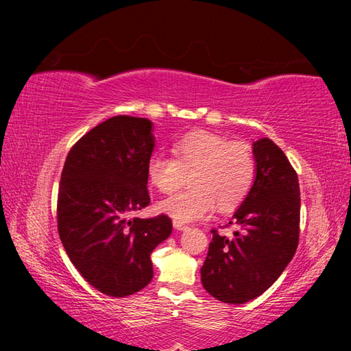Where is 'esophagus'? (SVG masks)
Returning <instances> with one entry per match:
<instances>
[{
  "mask_svg": "<svg viewBox=\"0 0 351 351\" xmlns=\"http://www.w3.org/2000/svg\"><path fill=\"white\" fill-rule=\"evenodd\" d=\"M173 228L175 229H178V230H185V229H187L189 226L187 225H184V223L182 221H173Z\"/></svg>",
  "mask_w": 351,
  "mask_h": 351,
  "instance_id": "esophagus-1",
  "label": "esophagus"
}]
</instances>
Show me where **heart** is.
<instances>
[{
  "instance_id": "obj_1",
  "label": "heart",
  "mask_w": 351,
  "mask_h": 351,
  "mask_svg": "<svg viewBox=\"0 0 351 351\" xmlns=\"http://www.w3.org/2000/svg\"><path fill=\"white\" fill-rule=\"evenodd\" d=\"M173 158L156 154L147 162V178L162 195L187 182L191 187L160 204V211L176 221L206 217L240 206L256 180V158L249 143L210 131H193L171 145Z\"/></svg>"
}]
</instances>
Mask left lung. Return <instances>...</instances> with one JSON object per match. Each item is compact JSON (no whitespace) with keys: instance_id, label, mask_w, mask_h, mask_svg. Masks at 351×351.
Here are the masks:
<instances>
[{"instance_id":"obj_1","label":"left lung","mask_w":351,"mask_h":351,"mask_svg":"<svg viewBox=\"0 0 351 351\" xmlns=\"http://www.w3.org/2000/svg\"><path fill=\"white\" fill-rule=\"evenodd\" d=\"M256 180L226 226L232 237L213 229L200 268L204 288L217 300L243 304L278 280L293 259L300 232L299 178L287 155L270 138L253 143Z\"/></svg>"}]
</instances>
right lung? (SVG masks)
<instances>
[{
  "mask_svg": "<svg viewBox=\"0 0 351 351\" xmlns=\"http://www.w3.org/2000/svg\"><path fill=\"white\" fill-rule=\"evenodd\" d=\"M151 130L145 117H110L71 147L62 170L58 235L88 285L110 297L131 295L151 282V253L171 234L166 214L132 217L151 202Z\"/></svg>",
  "mask_w": 351,
  "mask_h": 351,
  "instance_id": "add662e5",
  "label": "right lung"
}]
</instances>
